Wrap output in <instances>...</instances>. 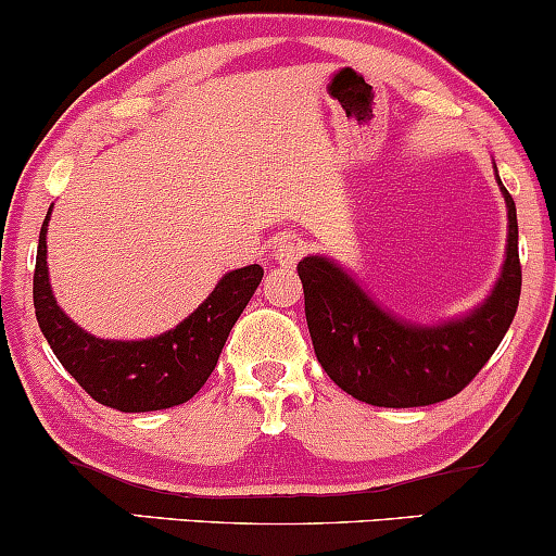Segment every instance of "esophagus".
<instances>
[{
	"label": "esophagus",
	"instance_id": "esophagus-1",
	"mask_svg": "<svg viewBox=\"0 0 556 556\" xmlns=\"http://www.w3.org/2000/svg\"><path fill=\"white\" fill-rule=\"evenodd\" d=\"M305 245L295 238H282L274 245V258H277L279 266H295L300 258H303Z\"/></svg>",
	"mask_w": 556,
	"mask_h": 556
}]
</instances>
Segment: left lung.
<instances>
[{
	"label": "left lung",
	"mask_w": 556,
	"mask_h": 556,
	"mask_svg": "<svg viewBox=\"0 0 556 556\" xmlns=\"http://www.w3.org/2000/svg\"><path fill=\"white\" fill-rule=\"evenodd\" d=\"M507 201V258L494 292L460 321L413 327L381 311L340 266L321 256L298 264L316 358L337 387L376 407H420L455 397L486 366L520 303L518 214Z\"/></svg>",
	"instance_id": "8db88e82"
}]
</instances>
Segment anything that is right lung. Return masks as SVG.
Masks as SVG:
<instances>
[{
	"mask_svg": "<svg viewBox=\"0 0 556 556\" xmlns=\"http://www.w3.org/2000/svg\"><path fill=\"white\" fill-rule=\"evenodd\" d=\"M47 225L49 214L38 235L34 305L38 327L65 371L96 402L123 413L164 410L193 397L216 368L229 329L256 292L264 269L251 264L225 274L193 314L154 340H99L75 327L56 305L47 274Z\"/></svg>",
	"mask_w": 556,
	"mask_h": 556,
	"instance_id": "obj_1",
	"label": "right lung"
}]
</instances>
